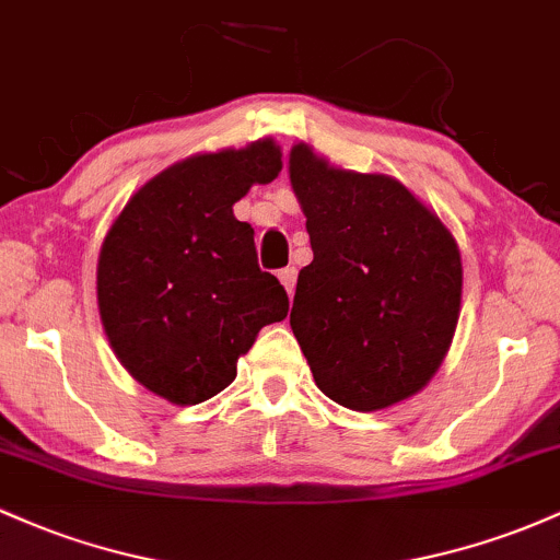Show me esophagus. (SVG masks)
<instances>
[{
    "label": "esophagus",
    "instance_id": "34e87169",
    "mask_svg": "<svg viewBox=\"0 0 560 560\" xmlns=\"http://www.w3.org/2000/svg\"><path fill=\"white\" fill-rule=\"evenodd\" d=\"M279 281L284 284L287 292H294V284H298V268H281L279 270Z\"/></svg>",
    "mask_w": 560,
    "mask_h": 560
}]
</instances>
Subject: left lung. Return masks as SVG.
<instances>
[{"label": "left lung", "mask_w": 560, "mask_h": 560, "mask_svg": "<svg viewBox=\"0 0 560 560\" xmlns=\"http://www.w3.org/2000/svg\"><path fill=\"white\" fill-rule=\"evenodd\" d=\"M313 262L300 270L290 324L318 390L355 411L388 409L430 383L463 300L454 236L388 175L290 151Z\"/></svg>", "instance_id": "8db88e82"}]
</instances>
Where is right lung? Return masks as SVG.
I'll use <instances>...</instances> for the list:
<instances>
[{
	"label": "right lung",
	"instance_id": "obj_1",
	"mask_svg": "<svg viewBox=\"0 0 560 560\" xmlns=\"http://www.w3.org/2000/svg\"><path fill=\"white\" fill-rule=\"evenodd\" d=\"M279 172L273 140L196 153L151 177L103 238V329L121 366L170 404L229 388L257 331L290 311L279 279L257 266L252 225L233 218Z\"/></svg>",
	"mask_w": 560,
	"mask_h": 560
}]
</instances>
